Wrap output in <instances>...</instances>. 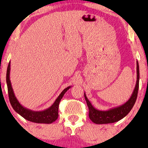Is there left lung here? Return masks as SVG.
Wrapping results in <instances>:
<instances>
[{
	"instance_id": "1",
	"label": "left lung",
	"mask_w": 148,
	"mask_h": 148,
	"mask_svg": "<svg viewBox=\"0 0 148 148\" xmlns=\"http://www.w3.org/2000/svg\"><path fill=\"white\" fill-rule=\"evenodd\" d=\"M139 69L138 62L137 61V82L131 98L124 104L116 107V108H111L106 111L99 110L94 108L84 93L85 99H86L87 105L89 108V117L91 121L96 124H108V123L117 122L127 116L134 106L135 101L137 100L139 90Z\"/></svg>"
}]
</instances>
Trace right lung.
<instances>
[{
  "mask_svg": "<svg viewBox=\"0 0 148 148\" xmlns=\"http://www.w3.org/2000/svg\"><path fill=\"white\" fill-rule=\"evenodd\" d=\"M9 62V65L7 67V84L8 88V94H9V101L11 103L12 107L15 110V112H17L18 114H19L21 116H23L26 120L31 121V122L36 123H46V124H50L55 121L58 119V106H59L60 101L61 100L64 94L71 88V86H69L67 88L64 89L62 92L60 93V94L56 98L55 102L49 108L46 109L43 111H33L27 109L21 106L20 103L18 102V100L16 98V97L14 94L13 88H12L11 81H10V69L11 66Z\"/></svg>",
  "mask_w": 148,
  "mask_h": 148,
  "instance_id": "obj_1",
  "label": "right lung"
}]
</instances>
